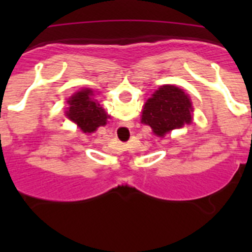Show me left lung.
Wrapping results in <instances>:
<instances>
[{
	"label": "left lung",
	"mask_w": 252,
	"mask_h": 252,
	"mask_svg": "<svg viewBox=\"0 0 252 252\" xmlns=\"http://www.w3.org/2000/svg\"><path fill=\"white\" fill-rule=\"evenodd\" d=\"M193 106L183 90L165 84L154 92L142 108L141 122L164 137L168 132L192 124Z\"/></svg>",
	"instance_id": "left-lung-1"
}]
</instances>
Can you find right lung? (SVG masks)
<instances>
[{"instance_id": "obj_1", "label": "right lung", "mask_w": 252, "mask_h": 252, "mask_svg": "<svg viewBox=\"0 0 252 252\" xmlns=\"http://www.w3.org/2000/svg\"><path fill=\"white\" fill-rule=\"evenodd\" d=\"M93 95L92 90L84 88L75 92L66 102L69 106L66 117L77 124L84 133L94 132L99 126L107 124V119H110Z\"/></svg>"}]
</instances>
